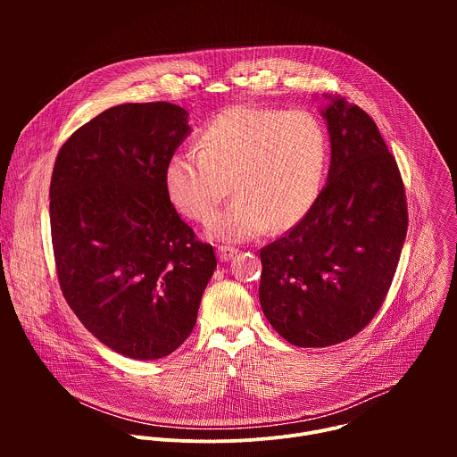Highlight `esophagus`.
I'll return each instance as SVG.
<instances>
[{
	"label": "esophagus",
	"instance_id": "1",
	"mask_svg": "<svg viewBox=\"0 0 457 457\" xmlns=\"http://www.w3.org/2000/svg\"><path fill=\"white\" fill-rule=\"evenodd\" d=\"M237 247L233 245H219L217 249V254H219V260L220 262H228V260H231L235 254H237Z\"/></svg>",
	"mask_w": 457,
	"mask_h": 457
}]
</instances>
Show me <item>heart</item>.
<instances>
[{
  "label": "heart",
  "instance_id": "heart-1",
  "mask_svg": "<svg viewBox=\"0 0 457 457\" xmlns=\"http://www.w3.org/2000/svg\"><path fill=\"white\" fill-rule=\"evenodd\" d=\"M329 162V137L311 112L231 106L203 129L199 150L170 155L164 186L171 204L206 220L231 189L237 197L208 224V235L249 240L284 229L312 208Z\"/></svg>",
  "mask_w": 457,
  "mask_h": 457
}]
</instances>
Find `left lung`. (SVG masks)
Returning a JSON list of instances; mask_svg holds the SVG:
<instances>
[{
	"instance_id": "1",
	"label": "left lung",
	"mask_w": 457,
	"mask_h": 457,
	"mask_svg": "<svg viewBox=\"0 0 457 457\" xmlns=\"http://www.w3.org/2000/svg\"><path fill=\"white\" fill-rule=\"evenodd\" d=\"M331 166L307 215L260 251L258 298L273 329L298 347L358 335L395 278L407 237L403 180L376 122L323 96Z\"/></svg>"
}]
</instances>
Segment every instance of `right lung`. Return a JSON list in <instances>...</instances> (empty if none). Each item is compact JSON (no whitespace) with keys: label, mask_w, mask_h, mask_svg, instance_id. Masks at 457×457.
<instances>
[{"label":"right lung","mask_w":457,"mask_h":457,"mask_svg":"<svg viewBox=\"0 0 457 457\" xmlns=\"http://www.w3.org/2000/svg\"><path fill=\"white\" fill-rule=\"evenodd\" d=\"M177 104H117L71 136L50 180V229L61 291L108 349L159 360L189 337L217 268L164 186L189 136Z\"/></svg>","instance_id":"right-lung-1"}]
</instances>
